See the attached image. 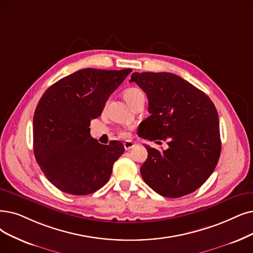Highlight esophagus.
Here are the masks:
<instances>
[{
	"label": "esophagus",
	"instance_id": "1",
	"mask_svg": "<svg viewBox=\"0 0 253 253\" xmlns=\"http://www.w3.org/2000/svg\"><path fill=\"white\" fill-rule=\"evenodd\" d=\"M124 146H125L126 150H129L130 148H133L135 146V143L132 142V141H126V142L124 143Z\"/></svg>",
	"mask_w": 253,
	"mask_h": 253
}]
</instances>
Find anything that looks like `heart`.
<instances>
[{
	"label": "heart",
	"mask_w": 253,
	"mask_h": 253,
	"mask_svg": "<svg viewBox=\"0 0 253 253\" xmlns=\"http://www.w3.org/2000/svg\"><path fill=\"white\" fill-rule=\"evenodd\" d=\"M124 95H125V98H126V100L128 103L129 106H132L133 104H135L136 102H138V100H140V99L145 98L142 90L137 88V87H129V88L126 89ZM123 135H125V134H123Z\"/></svg>",
	"instance_id": "1"
}]
</instances>
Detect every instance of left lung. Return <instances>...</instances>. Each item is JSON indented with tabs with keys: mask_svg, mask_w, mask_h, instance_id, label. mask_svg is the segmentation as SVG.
I'll return each instance as SVG.
<instances>
[{
	"mask_svg": "<svg viewBox=\"0 0 253 253\" xmlns=\"http://www.w3.org/2000/svg\"><path fill=\"white\" fill-rule=\"evenodd\" d=\"M148 98V116L139 137L167 141L159 151L145 145L147 159L140 172L158 194L177 198L197 190L213 173L221 153L218 112L211 98L174 74L134 73Z\"/></svg>",
	"mask_w": 253,
	"mask_h": 253,
	"instance_id": "1",
	"label": "left lung"
}]
</instances>
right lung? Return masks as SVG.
Instances as JSON below:
<instances>
[{"instance_id": "add662e5", "label": "right lung", "mask_w": 253, "mask_h": 253, "mask_svg": "<svg viewBox=\"0 0 253 253\" xmlns=\"http://www.w3.org/2000/svg\"><path fill=\"white\" fill-rule=\"evenodd\" d=\"M130 72L81 69L59 80L40 98L33 118L34 155L59 190L87 195L107 184L125 147L116 140L109 145L98 143L89 126Z\"/></svg>"}]
</instances>
